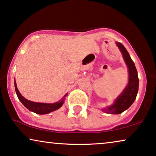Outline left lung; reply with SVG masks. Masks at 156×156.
<instances>
[{
  "instance_id": "obj_1",
  "label": "left lung",
  "mask_w": 156,
  "mask_h": 156,
  "mask_svg": "<svg viewBox=\"0 0 156 156\" xmlns=\"http://www.w3.org/2000/svg\"><path fill=\"white\" fill-rule=\"evenodd\" d=\"M116 45L123 54V57L129 71V82L125 90L120 94L115 103L108 108H103V111L108 113L120 114L128 109L133 104L136 98L138 91V72L135 66L134 62L130 58L129 53L120 43H116Z\"/></svg>"
}]
</instances>
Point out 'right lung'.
<instances>
[{"label":"right lung","mask_w":156,"mask_h":156,"mask_svg":"<svg viewBox=\"0 0 156 156\" xmlns=\"http://www.w3.org/2000/svg\"><path fill=\"white\" fill-rule=\"evenodd\" d=\"M15 83V89L16 94L18 99L21 102L26 108H28L29 111L36 113L37 114H47L51 113L52 111H55V110L60 108L63 104L64 99H62L61 101L56 102L55 103H36L33 102V101H30L23 98L20 94L19 91H18L17 88V86H16V80L14 81ZM66 96V95H65ZM64 96V97H65Z\"/></svg>","instance_id":"obj_1"}]
</instances>
